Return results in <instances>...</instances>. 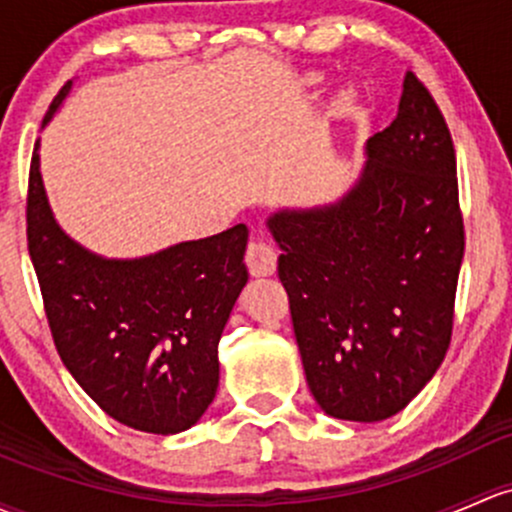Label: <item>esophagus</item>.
I'll return each mask as SVG.
<instances>
[{
  "label": "esophagus",
  "instance_id": "obj_1",
  "mask_svg": "<svg viewBox=\"0 0 512 512\" xmlns=\"http://www.w3.org/2000/svg\"><path fill=\"white\" fill-rule=\"evenodd\" d=\"M247 270L252 277H270L277 270V250L262 238H252L245 252Z\"/></svg>",
  "mask_w": 512,
  "mask_h": 512
}]
</instances>
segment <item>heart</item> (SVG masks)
<instances>
[{"label":"heart","mask_w":512,"mask_h":512,"mask_svg":"<svg viewBox=\"0 0 512 512\" xmlns=\"http://www.w3.org/2000/svg\"><path fill=\"white\" fill-rule=\"evenodd\" d=\"M336 107H338V110H346V107H348V95H343V98L336 102Z\"/></svg>","instance_id":"obj_1"}]
</instances>
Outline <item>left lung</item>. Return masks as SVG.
<instances>
[{"instance_id": "8db88e82", "label": "left lung", "mask_w": 512, "mask_h": 512, "mask_svg": "<svg viewBox=\"0 0 512 512\" xmlns=\"http://www.w3.org/2000/svg\"><path fill=\"white\" fill-rule=\"evenodd\" d=\"M365 157L336 203L267 218L306 383L348 422L392 417L434 378L464 260L454 142L412 73Z\"/></svg>"}]
</instances>
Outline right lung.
I'll return each instance as SVG.
<instances>
[{
	"mask_svg": "<svg viewBox=\"0 0 512 512\" xmlns=\"http://www.w3.org/2000/svg\"><path fill=\"white\" fill-rule=\"evenodd\" d=\"M73 80L48 107L51 122ZM26 238L53 343L95 405L125 427L179 434L218 390V341L247 284V228L110 260L68 238L53 218L34 147Z\"/></svg>",
	"mask_w": 512,
	"mask_h": 512,
	"instance_id": "obj_1",
	"label": "right lung"
}]
</instances>
